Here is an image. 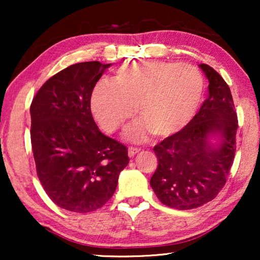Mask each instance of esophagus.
Masks as SVG:
<instances>
[{
	"label": "esophagus",
	"mask_w": 260,
	"mask_h": 260,
	"mask_svg": "<svg viewBox=\"0 0 260 260\" xmlns=\"http://www.w3.org/2000/svg\"><path fill=\"white\" fill-rule=\"evenodd\" d=\"M141 149L140 148H135V147H130L129 149H127V154H129L130 157H134L135 155L137 154V152H140Z\"/></svg>",
	"instance_id": "1"
}]
</instances>
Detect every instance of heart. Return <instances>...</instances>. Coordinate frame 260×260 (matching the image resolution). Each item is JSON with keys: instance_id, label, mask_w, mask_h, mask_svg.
<instances>
[{"instance_id": "obj_1", "label": "heart", "mask_w": 260, "mask_h": 260, "mask_svg": "<svg viewBox=\"0 0 260 260\" xmlns=\"http://www.w3.org/2000/svg\"><path fill=\"white\" fill-rule=\"evenodd\" d=\"M204 79L187 63L134 61L117 70L112 81H101L91 98L92 112L108 133L122 129L136 112L140 118L125 131L126 140L143 142L154 134L168 137L182 130L200 106Z\"/></svg>"}]
</instances>
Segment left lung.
I'll return each instance as SVG.
<instances>
[{"label": "left lung", "instance_id": "1", "mask_svg": "<svg viewBox=\"0 0 260 260\" xmlns=\"http://www.w3.org/2000/svg\"><path fill=\"white\" fill-rule=\"evenodd\" d=\"M199 66L209 81L208 98L182 130L154 147L158 166L150 186L163 205L181 211L219 194L236 154L238 118L229 85L211 66Z\"/></svg>", "mask_w": 260, "mask_h": 260}]
</instances>
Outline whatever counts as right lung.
Wrapping results in <instances>:
<instances>
[{"mask_svg":"<svg viewBox=\"0 0 260 260\" xmlns=\"http://www.w3.org/2000/svg\"><path fill=\"white\" fill-rule=\"evenodd\" d=\"M111 63L87 61L60 71L30 105V141L39 180L56 206L74 213L102 208L129 163L124 144L101 133L92 91Z\"/></svg>","mask_w":260,"mask_h":260,"instance_id":"right-lung-1","label":"right lung"}]
</instances>
